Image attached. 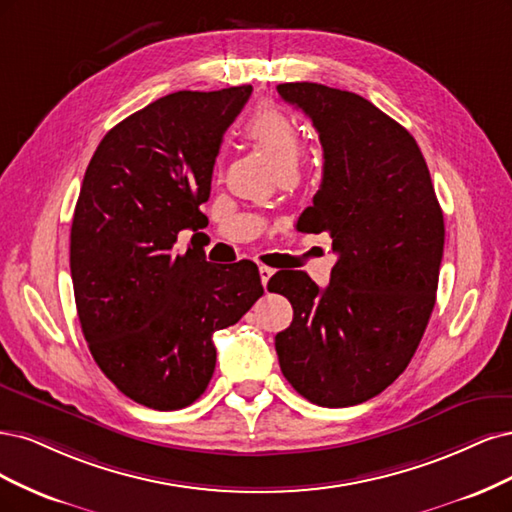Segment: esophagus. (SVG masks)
<instances>
[{
  "mask_svg": "<svg viewBox=\"0 0 512 512\" xmlns=\"http://www.w3.org/2000/svg\"><path fill=\"white\" fill-rule=\"evenodd\" d=\"M272 274H274V268H270V266H259V276H261V285H263V287H268V280L272 278Z\"/></svg>",
  "mask_w": 512,
  "mask_h": 512,
  "instance_id": "1",
  "label": "esophagus"
}]
</instances>
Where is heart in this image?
Returning <instances> with one entry per match:
<instances>
[{
    "label": "heart",
    "instance_id": "1",
    "mask_svg": "<svg viewBox=\"0 0 512 512\" xmlns=\"http://www.w3.org/2000/svg\"><path fill=\"white\" fill-rule=\"evenodd\" d=\"M246 136L255 140L261 151L270 157L278 168L298 163L300 157V134L293 121L285 112L276 108H259L253 117L246 121Z\"/></svg>",
    "mask_w": 512,
    "mask_h": 512
}]
</instances>
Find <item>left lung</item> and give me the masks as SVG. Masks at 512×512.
Returning a JSON list of instances; mask_svg holds the SVG:
<instances>
[{"label":"left lung","mask_w":512,"mask_h":512,"mask_svg":"<svg viewBox=\"0 0 512 512\" xmlns=\"http://www.w3.org/2000/svg\"><path fill=\"white\" fill-rule=\"evenodd\" d=\"M319 131L323 180L298 221L338 253L325 289L276 272L293 321L276 334L291 387L327 408L385 391L415 355L436 304L444 221L415 138L364 97L317 82L276 87Z\"/></svg>","instance_id":"8db88e82"}]
</instances>
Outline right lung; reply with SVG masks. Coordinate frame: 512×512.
<instances>
[{
	"instance_id": "obj_1",
	"label": "right lung",
	"mask_w": 512,
	"mask_h": 512,
	"mask_svg": "<svg viewBox=\"0 0 512 512\" xmlns=\"http://www.w3.org/2000/svg\"><path fill=\"white\" fill-rule=\"evenodd\" d=\"M253 87L176 91L114 125L89 161L74 210L70 270L95 364L134 402L178 410L206 391L212 334L263 293L253 261L210 266L183 229H202L223 134Z\"/></svg>"
}]
</instances>
